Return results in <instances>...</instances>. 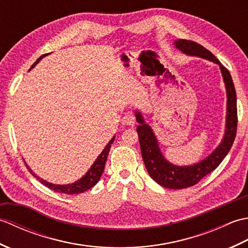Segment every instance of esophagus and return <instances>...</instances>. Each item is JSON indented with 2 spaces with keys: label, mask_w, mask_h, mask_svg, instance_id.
Instances as JSON below:
<instances>
[{
  "label": "esophagus",
  "mask_w": 248,
  "mask_h": 248,
  "mask_svg": "<svg viewBox=\"0 0 248 248\" xmlns=\"http://www.w3.org/2000/svg\"><path fill=\"white\" fill-rule=\"evenodd\" d=\"M123 123L124 124H127L130 125V127H133V125L136 124V119H135V116L131 113H128L124 115V117L123 118Z\"/></svg>",
  "instance_id": "obj_1"
}]
</instances>
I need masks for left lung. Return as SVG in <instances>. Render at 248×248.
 <instances>
[{"label":"left lung","instance_id":"1","mask_svg":"<svg viewBox=\"0 0 248 248\" xmlns=\"http://www.w3.org/2000/svg\"><path fill=\"white\" fill-rule=\"evenodd\" d=\"M173 45L184 54L202 57L204 60L217 64L220 68L226 93H227V116H226L225 134L222 141L217 147V149L205 159L188 166L173 165L165 159L160 150L154 131L149 124L145 123L143 116L139 110H135L136 121L140 124L136 131L139 134L141 156H143L147 171L160 186L167 188L179 189L195 186L208 173L213 171L227 155L236 135L238 109H236V93L232 78L229 71L220 64L217 57L209 50L203 48L202 45L192 40L177 39Z\"/></svg>","mask_w":248,"mask_h":248}]
</instances>
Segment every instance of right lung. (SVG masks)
I'll return each instance as SVG.
<instances>
[{"label": "right lung", "mask_w": 248, "mask_h": 248, "mask_svg": "<svg viewBox=\"0 0 248 248\" xmlns=\"http://www.w3.org/2000/svg\"><path fill=\"white\" fill-rule=\"evenodd\" d=\"M46 55H48V54H44L43 56H40L39 59L34 62L33 66L31 67V68H34L37 64H38L40 60L43 59V57H45ZM114 140H115V136H113V139L108 141V144L107 146H105V148L102 150L101 154L99 155V156L97 157L96 161L93 162V164L92 165L91 168H89V170L81 179H78V180L76 181L75 183H70V184H53V183H50V182L46 181V180H44V179H41V178L37 176L36 173L28 166L26 163H25V165H26V167H28V170L31 171V175H33L37 179V180H39V182L43 183L44 186H46V187H49L50 189H53V191H55L57 193H62V194H67V195L81 194L83 192H86L87 189L92 188L93 186H96L97 182L100 180V178H101L102 172L104 170L105 162H107L108 155L109 149H110V146H112Z\"/></svg>", "instance_id": "right-lung-1"}]
</instances>
